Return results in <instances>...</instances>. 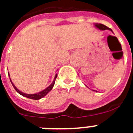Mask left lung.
Returning a JSON list of instances; mask_svg holds the SVG:
<instances>
[{
  "label": "left lung",
  "mask_w": 133,
  "mask_h": 133,
  "mask_svg": "<svg viewBox=\"0 0 133 133\" xmlns=\"http://www.w3.org/2000/svg\"><path fill=\"white\" fill-rule=\"evenodd\" d=\"M95 26L97 27V29H100V30H110V31H112L111 29H110V28H109V27H107V26L104 25V24H98V23H97V24H95ZM94 91H96V90H94Z\"/></svg>",
  "instance_id": "obj_1"
}]
</instances>
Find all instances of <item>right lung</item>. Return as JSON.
Masks as SVG:
<instances>
[{
    "mask_svg": "<svg viewBox=\"0 0 133 133\" xmlns=\"http://www.w3.org/2000/svg\"><path fill=\"white\" fill-rule=\"evenodd\" d=\"M9 77H10V75H9ZM56 77H57V74H56V75H55V78H54V81L52 83V84H50V86H49V87H47L46 89H44V90H43V91H41V92H38V93H36V94H32V95H29V94H26V93H24V92H21V91H20L19 90H18L17 88L15 87V85H14V84L12 83V82L11 81V79L10 78V82H11L12 84V86H13L14 89L16 90V91L18 93H19L20 95H21L22 96H23V97H26V98H31V99H34V100H38V99H41V98H42L43 97H44V96H46V95H47L48 92H49L50 91V90H52V89L53 88L54 85H55V80H56Z\"/></svg>",
    "mask_w": 133,
    "mask_h": 133,
    "instance_id": "1",
    "label": "right lung"
}]
</instances>
